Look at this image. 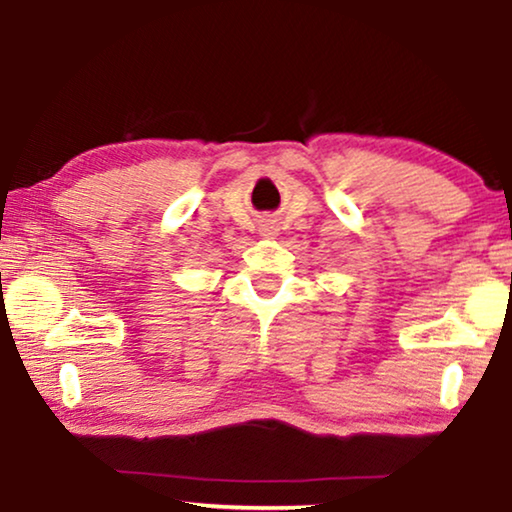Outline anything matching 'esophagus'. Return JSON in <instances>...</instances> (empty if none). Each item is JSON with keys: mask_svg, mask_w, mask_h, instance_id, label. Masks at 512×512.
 Masks as SVG:
<instances>
[{"mask_svg": "<svg viewBox=\"0 0 512 512\" xmlns=\"http://www.w3.org/2000/svg\"><path fill=\"white\" fill-rule=\"evenodd\" d=\"M263 235H275V233H272V226H268V228H263Z\"/></svg>", "mask_w": 512, "mask_h": 512, "instance_id": "34e87169", "label": "esophagus"}]
</instances>
